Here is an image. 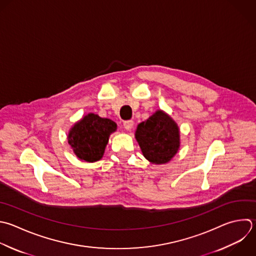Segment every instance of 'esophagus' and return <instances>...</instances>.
Segmentation results:
<instances>
[{
    "mask_svg": "<svg viewBox=\"0 0 256 256\" xmlns=\"http://www.w3.org/2000/svg\"><path fill=\"white\" fill-rule=\"evenodd\" d=\"M133 125H134V122H133L132 120H127V121H124V123H123V126H124V128H125L126 130L132 129Z\"/></svg>",
    "mask_w": 256,
    "mask_h": 256,
    "instance_id": "34e87169",
    "label": "esophagus"
}]
</instances>
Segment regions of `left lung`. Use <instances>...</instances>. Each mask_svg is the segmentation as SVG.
Returning <instances> with one entry per match:
<instances>
[{
    "mask_svg": "<svg viewBox=\"0 0 256 256\" xmlns=\"http://www.w3.org/2000/svg\"><path fill=\"white\" fill-rule=\"evenodd\" d=\"M135 137L144 157L155 164L168 162L179 148L178 126L162 111L140 123Z\"/></svg>",
    "mask_w": 256,
    "mask_h": 256,
    "instance_id": "obj_1",
    "label": "left lung"
}]
</instances>
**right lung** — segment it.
Returning a JSON list of instances; mask_svg holds the SVG:
<instances>
[{"instance_id":"obj_1","label":"right lung","mask_w":256,"mask_h":256,"mask_svg":"<svg viewBox=\"0 0 256 256\" xmlns=\"http://www.w3.org/2000/svg\"><path fill=\"white\" fill-rule=\"evenodd\" d=\"M116 128L114 121L91 113L74 125L68 142L77 157L87 162H95L102 158L109 136Z\"/></svg>"}]
</instances>
